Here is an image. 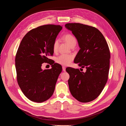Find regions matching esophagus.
Returning a JSON list of instances; mask_svg holds the SVG:
<instances>
[{"label":"esophagus","instance_id":"esophagus-1","mask_svg":"<svg viewBox=\"0 0 126 126\" xmlns=\"http://www.w3.org/2000/svg\"><path fill=\"white\" fill-rule=\"evenodd\" d=\"M62 70L64 72H65L66 71V67L65 66H63L62 67Z\"/></svg>","mask_w":126,"mask_h":126}]
</instances>
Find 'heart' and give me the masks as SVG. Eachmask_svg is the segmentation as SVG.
Masks as SVG:
<instances>
[{
    "mask_svg": "<svg viewBox=\"0 0 126 126\" xmlns=\"http://www.w3.org/2000/svg\"><path fill=\"white\" fill-rule=\"evenodd\" d=\"M63 38L70 47L75 46L77 43V40L73 35L71 34H67L64 36ZM58 44L59 42L58 40H56L54 42L53 49L54 52H56L57 50ZM73 60V56L72 55L69 54H61L57 58L56 62L62 65L67 66L69 65Z\"/></svg>",
    "mask_w": 126,
    "mask_h": 126,
    "instance_id": "b5f03b06",
    "label": "heart"
}]
</instances>
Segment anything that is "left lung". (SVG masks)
Masks as SVG:
<instances>
[{
	"label": "left lung",
	"mask_w": 126,
	"mask_h": 126,
	"mask_svg": "<svg viewBox=\"0 0 126 126\" xmlns=\"http://www.w3.org/2000/svg\"><path fill=\"white\" fill-rule=\"evenodd\" d=\"M80 48L74 59L86 72L67 68L70 91L78 101L91 102L101 94L107 82L110 68V52L102 33L94 27L81 23H67Z\"/></svg>",
	"instance_id": "8db88e82"
}]
</instances>
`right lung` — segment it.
<instances>
[{
    "label": "right lung",
    "mask_w": 126,
    "mask_h": 126,
    "mask_svg": "<svg viewBox=\"0 0 126 126\" xmlns=\"http://www.w3.org/2000/svg\"><path fill=\"white\" fill-rule=\"evenodd\" d=\"M60 25L48 24L29 31L23 38L15 57L17 80L24 95L30 100L42 103L54 91L61 65L48 58L53 54V43L62 30ZM50 61V69L43 70L42 64Z\"/></svg>",
    "instance_id": "right-lung-1"
}]
</instances>
